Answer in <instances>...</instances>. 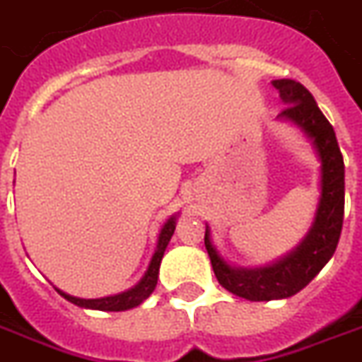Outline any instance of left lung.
Instances as JSON below:
<instances>
[{
	"mask_svg": "<svg viewBox=\"0 0 362 362\" xmlns=\"http://www.w3.org/2000/svg\"><path fill=\"white\" fill-rule=\"evenodd\" d=\"M274 86L285 102L279 117L300 126L317 149L321 158V200L312 230L304 242L285 259L259 270H240L226 264L211 245L206 230L204 242L215 277L232 295L253 302L288 298L306 287L334 255L344 223V158L334 128L306 86L291 79L274 81Z\"/></svg>",
	"mask_w": 362,
	"mask_h": 362,
	"instance_id": "1",
	"label": "left lung"
}]
</instances>
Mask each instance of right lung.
I'll return each mask as SVG.
<instances>
[{
    "mask_svg": "<svg viewBox=\"0 0 362 362\" xmlns=\"http://www.w3.org/2000/svg\"><path fill=\"white\" fill-rule=\"evenodd\" d=\"M173 230H175V217L168 221L166 225L162 226L160 236H158V245H156V251L153 255V260H151L149 268L145 272V276L136 287L130 288V291H124L120 295L115 296H105V298H92V300H85V298H75V296L66 295L64 291L56 288L66 300H69L75 306L81 308H90V310H102V312H124V310H130V308L139 306L145 298H149L151 293L155 291L156 281H158V268H160V260L164 257V251H166L168 243L172 240Z\"/></svg>",
    "mask_w": 362,
    "mask_h": 362,
    "instance_id": "add662e5",
    "label": "right lung"
}]
</instances>
